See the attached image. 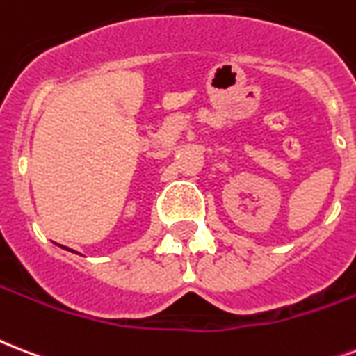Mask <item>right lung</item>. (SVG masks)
<instances>
[{"label": "right lung", "mask_w": 356, "mask_h": 356, "mask_svg": "<svg viewBox=\"0 0 356 356\" xmlns=\"http://www.w3.org/2000/svg\"><path fill=\"white\" fill-rule=\"evenodd\" d=\"M58 246H61V244H58ZM61 248H65V250H69V252H74V250H70V248H67V246H61ZM78 254V252H76Z\"/></svg>", "instance_id": "obj_1"}]
</instances>
